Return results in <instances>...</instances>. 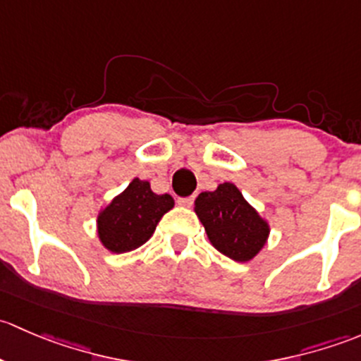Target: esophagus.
<instances>
[{
    "label": "esophagus",
    "mask_w": 361,
    "mask_h": 361,
    "mask_svg": "<svg viewBox=\"0 0 361 361\" xmlns=\"http://www.w3.org/2000/svg\"><path fill=\"white\" fill-rule=\"evenodd\" d=\"M192 202H195V196H189V198H179V205L180 207H191Z\"/></svg>",
    "instance_id": "34e87169"
}]
</instances>
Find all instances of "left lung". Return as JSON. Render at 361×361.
Masks as SVG:
<instances>
[{
    "instance_id": "1",
    "label": "left lung",
    "mask_w": 361,
    "mask_h": 361,
    "mask_svg": "<svg viewBox=\"0 0 361 361\" xmlns=\"http://www.w3.org/2000/svg\"><path fill=\"white\" fill-rule=\"evenodd\" d=\"M195 212L210 243L233 261H252L267 243L269 222L243 198L233 182L198 195Z\"/></svg>"
}]
</instances>
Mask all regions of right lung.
Segmentation results:
<instances>
[{"instance_id":"add662e5","label":"right lung","mask_w":361,"mask_h":361,"mask_svg":"<svg viewBox=\"0 0 361 361\" xmlns=\"http://www.w3.org/2000/svg\"><path fill=\"white\" fill-rule=\"evenodd\" d=\"M170 195H156L149 180L133 179L97 215V236L104 248L125 254L153 236L163 215L173 208Z\"/></svg>"}]
</instances>
